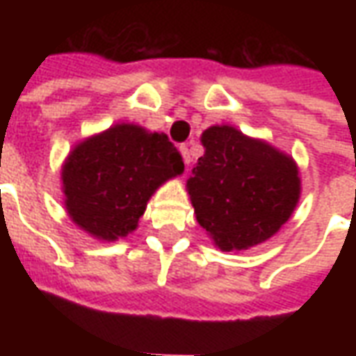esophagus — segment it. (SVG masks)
Returning <instances> with one entry per match:
<instances>
[{"mask_svg": "<svg viewBox=\"0 0 356 356\" xmlns=\"http://www.w3.org/2000/svg\"><path fill=\"white\" fill-rule=\"evenodd\" d=\"M179 152H181V156H183V162L188 165V163H191V154H188V148H186V145H183V147L179 148Z\"/></svg>", "mask_w": 356, "mask_h": 356, "instance_id": "obj_1", "label": "esophagus"}]
</instances>
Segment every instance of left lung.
<instances>
[{
    "instance_id": "obj_1",
    "label": "left lung",
    "mask_w": 356,
    "mask_h": 356,
    "mask_svg": "<svg viewBox=\"0 0 356 356\" xmlns=\"http://www.w3.org/2000/svg\"><path fill=\"white\" fill-rule=\"evenodd\" d=\"M200 140L204 156L186 179L198 225L221 252L275 236L301 196L296 160L232 125H211Z\"/></svg>"
}]
</instances>
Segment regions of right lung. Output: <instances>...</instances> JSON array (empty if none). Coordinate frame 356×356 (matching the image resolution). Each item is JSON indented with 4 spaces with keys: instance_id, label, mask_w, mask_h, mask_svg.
<instances>
[{
    "instance_id": "add662e5",
    "label": "right lung",
    "mask_w": 356,
    "mask_h": 356,
    "mask_svg": "<svg viewBox=\"0 0 356 356\" xmlns=\"http://www.w3.org/2000/svg\"><path fill=\"white\" fill-rule=\"evenodd\" d=\"M185 171L165 133L116 124L80 140L60 168L65 208L74 225L101 242L139 227L150 196Z\"/></svg>"
}]
</instances>
